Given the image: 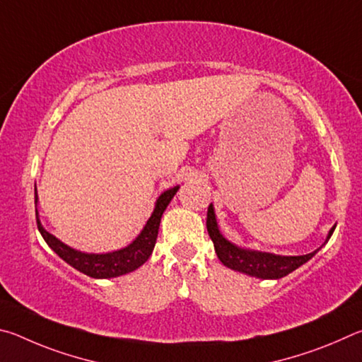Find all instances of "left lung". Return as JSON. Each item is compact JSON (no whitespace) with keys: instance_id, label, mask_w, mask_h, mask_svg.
<instances>
[{"instance_id":"left-lung-1","label":"left lung","mask_w":362,"mask_h":362,"mask_svg":"<svg viewBox=\"0 0 362 362\" xmlns=\"http://www.w3.org/2000/svg\"><path fill=\"white\" fill-rule=\"evenodd\" d=\"M207 233H209L211 240L214 243V249H216V254L218 260L223 263L226 268L235 269V272H240L247 274V276L260 278V279H279L284 278L287 274L292 273L293 269L302 267L303 263L313 259L317 250H320L324 244H326L332 233L335 230V225L329 230L326 241H324L320 249L313 250V252L306 255H278L272 252H262V250H254L247 247L236 246L235 243L226 240L223 233L220 231L216 211H214V206L211 204L209 209H207V220H206Z\"/></svg>"}]
</instances>
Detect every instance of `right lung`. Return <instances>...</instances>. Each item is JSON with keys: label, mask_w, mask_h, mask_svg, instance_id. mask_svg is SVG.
Segmentation results:
<instances>
[{"label": "right lung", "mask_w": 362, "mask_h": 362, "mask_svg": "<svg viewBox=\"0 0 362 362\" xmlns=\"http://www.w3.org/2000/svg\"><path fill=\"white\" fill-rule=\"evenodd\" d=\"M179 185L173 187L163 192L158 196L155 209H153L150 218L146 220L142 231L139 233L136 240L127 244L126 247H121L118 250H112V252L103 254H94V252H83L75 247L69 246L51 235L45 226H42L40 220V212L36 209V223H38V230L41 236L45 238L47 246L56 252L60 259L69 263L78 272H81L88 276L94 279H108V278H118L122 274H127L144 265V263L150 259V255L155 249L159 223H161V217L170 201L179 192ZM35 206H38V193H36L35 185Z\"/></svg>", "instance_id": "obj_1"}]
</instances>
